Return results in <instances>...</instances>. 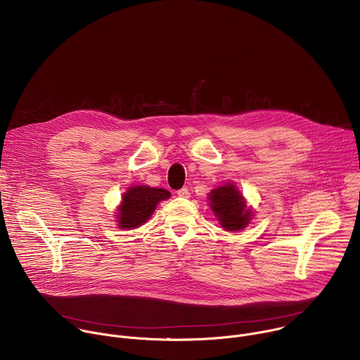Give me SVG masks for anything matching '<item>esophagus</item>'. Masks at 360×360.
Wrapping results in <instances>:
<instances>
[{"instance_id": "obj_1", "label": "esophagus", "mask_w": 360, "mask_h": 360, "mask_svg": "<svg viewBox=\"0 0 360 360\" xmlns=\"http://www.w3.org/2000/svg\"><path fill=\"white\" fill-rule=\"evenodd\" d=\"M176 195L181 196V198H188L189 196V191H188V188H181L179 191H176Z\"/></svg>"}]
</instances>
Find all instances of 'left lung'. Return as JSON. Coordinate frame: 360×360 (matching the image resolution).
I'll return each instance as SVG.
<instances>
[{"label": "left lung", "instance_id": "obj_1", "mask_svg": "<svg viewBox=\"0 0 360 360\" xmlns=\"http://www.w3.org/2000/svg\"><path fill=\"white\" fill-rule=\"evenodd\" d=\"M211 208L226 231H239L249 224L250 211L235 185L226 184L210 193Z\"/></svg>", "mask_w": 360, "mask_h": 360}]
</instances>
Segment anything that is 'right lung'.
I'll return each instance as SVG.
<instances>
[{"label": "right lung", "mask_w": 360, "mask_h": 360, "mask_svg": "<svg viewBox=\"0 0 360 360\" xmlns=\"http://www.w3.org/2000/svg\"><path fill=\"white\" fill-rule=\"evenodd\" d=\"M171 193L162 188L150 186H134L125 192L120 207L118 222L120 228H138L149 219L157 208L160 200L168 199Z\"/></svg>", "instance_id": "right-lung-1"}]
</instances>
